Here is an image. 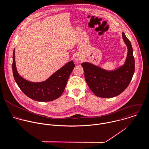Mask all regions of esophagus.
<instances>
[{
  "instance_id": "esophagus-1",
  "label": "esophagus",
  "mask_w": 149,
  "mask_h": 149,
  "mask_svg": "<svg viewBox=\"0 0 149 149\" xmlns=\"http://www.w3.org/2000/svg\"><path fill=\"white\" fill-rule=\"evenodd\" d=\"M83 57L82 56H80V55H78L76 56V58H75V61L78 63H81L83 61Z\"/></svg>"
}]
</instances>
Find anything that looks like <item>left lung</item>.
<instances>
[{
  "instance_id": "1",
  "label": "left lung",
  "mask_w": 149,
  "mask_h": 149,
  "mask_svg": "<svg viewBox=\"0 0 149 149\" xmlns=\"http://www.w3.org/2000/svg\"><path fill=\"white\" fill-rule=\"evenodd\" d=\"M123 38L128 47V55L123 66L115 71H108L89 63L81 64L86 82L96 96L103 98L117 96L126 89L132 80L135 72L133 49L124 32Z\"/></svg>"
}]
</instances>
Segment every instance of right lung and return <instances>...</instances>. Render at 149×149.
Listing matches in <instances>:
<instances>
[{
    "instance_id": "obj_1",
    "label": "right lung",
    "mask_w": 149,
    "mask_h": 149,
    "mask_svg": "<svg viewBox=\"0 0 149 149\" xmlns=\"http://www.w3.org/2000/svg\"><path fill=\"white\" fill-rule=\"evenodd\" d=\"M15 50L13 55L12 69L15 82L28 97L38 102H50L58 98L63 93L68 78L75 64L71 61L57 71L46 81L31 82L24 79L18 73L15 63Z\"/></svg>"
}]
</instances>
